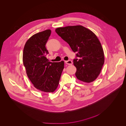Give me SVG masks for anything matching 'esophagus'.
Wrapping results in <instances>:
<instances>
[{
    "instance_id": "1",
    "label": "esophagus",
    "mask_w": 126,
    "mask_h": 126,
    "mask_svg": "<svg viewBox=\"0 0 126 126\" xmlns=\"http://www.w3.org/2000/svg\"><path fill=\"white\" fill-rule=\"evenodd\" d=\"M65 63L67 65H72V61L71 60H68L66 61Z\"/></svg>"
}]
</instances>
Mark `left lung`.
Returning <instances> with one entry per match:
<instances>
[{
	"label": "left lung",
	"instance_id": "left-lung-1",
	"mask_svg": "<svg viewBox=\"0 0 126 126\" xmlns=\"http://www.w3.org/2000/svg\"><path fill=\"white\" fill-rule=\"evenodd\" d=\"M56 32L77 53L73 64L77 79L86 82L95 80L104 62L103 50L96 35L80 25L58 28Z\"/></svg>",
	"mask_w": 126,
	"mask_h": 126
}]
</instances>
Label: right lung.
<instances>
[{
    "label": "right lung",
    "mask_w": 126,
    "mask_h": 126,
    "mask_svg": "<svg viewBox=\"0 0 126 126\" xmlns=\"http://www.w3.org/2000/svg\"><path fill=\"white\" fill-rule=\"evenodd\" d=\"M51 33L47 29L32 36L25 44L23 54L28 78L35 88L45 92L55 91L64 67V61L51 62L47 58L46 45Z\"/></svg>",
    "instance_id": "1"
}]
</instances>
